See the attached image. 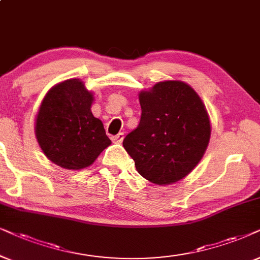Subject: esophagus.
I'll return each mask as SVG.
<instances>
[{
	"label": "esophagus",
	"instance_id": "esophagus-1",
	"mask_svg": "<svg viewBox=\"0 0 260 260\" xmlns=\"http://www.w3.org/2000/svg\"><path fill=\"white\" fill-rule=\"evenodd\" d=\"M123 138H124L123 133H119V134H116L115 137H113V141H114V143H115V144H121V143H122Z\"/></svg>",
	"mask_w": 260,
	"mask_h": 260
}]
</instances>
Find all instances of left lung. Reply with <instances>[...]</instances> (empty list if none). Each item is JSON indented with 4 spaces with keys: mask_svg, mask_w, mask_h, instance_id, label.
Wrapping results in <instances>:
<instances>
[{
    "mask_svg": "<svg viewBox=\"0 0 260 260\" xmlns=\"http://www.w3.org/2000/svg\"><path fill=\"white\" fill-rule=\"evenodd\" d=\"M141 119L123 139L137 171L157 185L186 177L208 147L212 126L205 103L182 81H164L139 92Z\"/></svg>",
    "mask_w": 260,
    "mask_h": 260,
    "instance_id": "8db88e82",
    "label": "left lung"
}]
</instances>
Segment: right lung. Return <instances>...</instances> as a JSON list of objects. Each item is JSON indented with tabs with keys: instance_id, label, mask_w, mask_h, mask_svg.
I'll use <instances>...</instances> for the list:
<instances>
[{
	"instance_id": "right-lung-1",
	"label": "right lung",
	"mask_w": 260,
	"mask_h": 260,
	"mask_svg": "<svg viewBox=\"0 0 260 260\" xmlns=\"http://www.w3.org/2000/svg\"><path fill=\"white\" fill-rule=\"evenodd\" d=\"M94 94L78 78L48 90L36 117L34 132L44 154L67 170H82L112 144L102 121L92 115Z\"/></svg>"
}]
</instances>
